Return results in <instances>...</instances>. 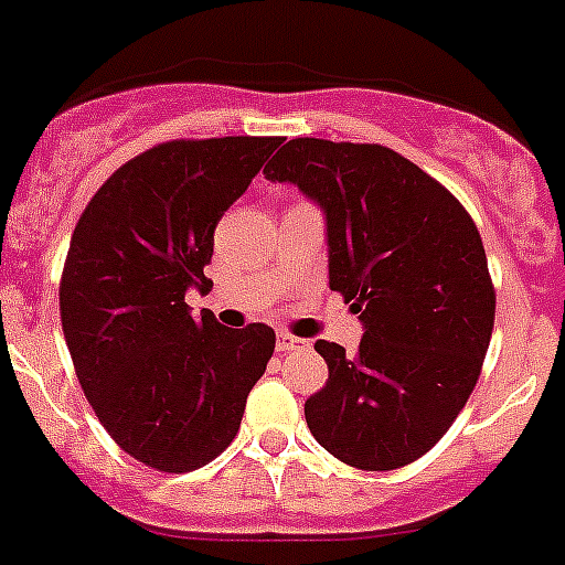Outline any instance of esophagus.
<instances>
[{"label": "esophagus", "mask_w": 565, "mask_h": 565, "mask_svg": "<svg viewBox=\"0 0 565 565\" xmlns=\"http://www.w3.org/2000/svg\"><path fill=\"white\" fill-rule=\"evenodd\" d=\"M303 348H309L307 340H300V337L287 334V331H278V337H276V351H278V354H292V351H303Z\"/></svg>", "instance_id": "esophagus-1"}]
</instances>
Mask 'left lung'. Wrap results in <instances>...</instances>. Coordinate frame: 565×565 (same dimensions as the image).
Masks as SVG:
<instances>
[{"label": "left lung", "instance_id": "8db88e82", "mask_svg": "<svg viewBox=\"0 0 565 565\" xmlns=\"http://www.w3.org/2000/svg\"><path fill=\"white\" fill-rule=\"evenodd\" d=\"M326 220L329 287L360 315L356 354L318 340L329 382L303 404L329 455L393 471L435 446L488 354L497 295L460 200L382 145L292 139L265 167Z\"/></svg>", "mask_w": 565, "mask_h": 565}]
</instances>
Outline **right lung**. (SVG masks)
Returning <instances> with one entry per match:
<instances>
[{
	"mask_svg": "<svg viewBox=\"0 0 565 565\" xmlns=\"http://www.w3.org/2000/svg\"><path fill=\"white\" fill-rule=\"evenodd\" d=\"M278 136L167 141L99 186L72 234L61 278V323L99 424L130 457L183 473L228 449L247 393L276 348L265 323L225 329L189 289L214 228L245 194Z\"/></svg>",
	"mask_w": 565,
	"mask_h": 565,
	"instance_id": "add662e5",
	"label": "right lung"
}]
</instances>
